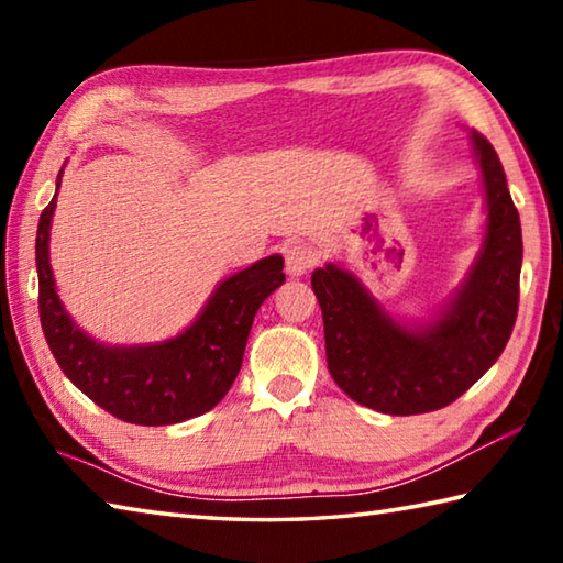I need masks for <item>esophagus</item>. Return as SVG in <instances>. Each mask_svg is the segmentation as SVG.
<instances>
[{
	"label": "esophagus",
	"mask_w": 563,
	"mask_h": 563,
	"mask_svg": "<svg viewBox=\"0 0 563 563\" xmlns=\"http://www.w3.org/2000/svg\"><path fill=\"white\" fill-rule=\"evenodd\" d=\"M316 263H318V253L312 251L310 245L292 243L285 247V271H288V275H292V278H300V275L308 273Z\"/></svg>",
	"instance_id": "obj_1"
}]
</instances>
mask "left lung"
<instances>
[{
    "label": "left lung",
    "instance_id": "8db88e82",
    "mask_svg": "<svg viewBox=\"0 0 563 563\" xmlns=\"http://www.w3.org/2000/svg\"><path fill=\"white\" fill-rule=\"evenodd\" d=\"M487 196L479 258L440 318L399 325L355 275L328 263L312 273L325 325L328 369L355 402L385 415L452 405L499 360L519 310L521 223L497 151L472 131Z\"/></svg>",
    "mask_w": 563,
    "mask_h": 563
}]
</instances>
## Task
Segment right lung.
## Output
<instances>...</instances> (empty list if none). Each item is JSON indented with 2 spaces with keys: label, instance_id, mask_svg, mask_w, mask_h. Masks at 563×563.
<instances>
[{
  "label": "right lung",
  "instance_id": "right-lung-1",
  "mask_svg": "<svg viewBox=\"0 0 563 563\" xmlns=\"http://www.w3.org/2000/svg\"><path fill=\"white\" fill-rule=\"evenodd\" d=\"M62 174L64 168L56 190ZM54 208L56 194L36 228V273L42 330L62 373L101 409L131 424H176L213 409L241 373L255 312L285 283L283 255L225 278L180 335L156 345L111 347L76 328L56 295L49 265Z\"/></svg>",
  "mask_w": 563,
  "mask_h": 563
}]
</instances>
